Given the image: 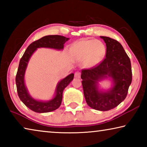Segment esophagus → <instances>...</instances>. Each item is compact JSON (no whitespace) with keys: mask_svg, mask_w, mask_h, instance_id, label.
Masks as SVG:
<instances>
[{"mask_svg":"<svg viewBox=\"0 0 147 147\" xmlns=\"http://www.w3.org/2000/svg\"><path fill=\"white\" fill-rule=\"evenodd\" d=\"M80 76H81V73H80V72H79V71H76L75 74H74V76H75L76 78H80Z\"/></svg>","mask_w":147,"mask_h":147,"instance_id":"1","label":"esophagus"}]
</instances>
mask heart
<instances>
[{
	"mask_svg": "<svg viewBox=\"0 0 147 147\" xmlns=\"http://www.w3.org/2000/svg\"><path fill=\"white\" fill-rule=\"evenodd\" d=\"M104 45L98 40H83L76 47V53L79 58L86 57V63L92 66L100 61L105 54Z\"/></svg>",
	"mask_w": 147,
	"mask_h": 147,
	"instance_id": "obj_1",
	"label": "heart"
}]
</instances>
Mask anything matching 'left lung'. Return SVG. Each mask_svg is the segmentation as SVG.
Listing matches in <instances>:
<instances>
[{
    "label": "left lung",
    "mask_w": 147,
    "mask_h": 147,
    "mask_svg": "<svg viewBox=\"0 0 147 147\" xmlns=\"http://www.w3.org/2000/svg\"><path fill=\"white\" fill-rule=\"evenodd\" d=\"M106 45V57L100 63L82 70L84 94L87 104L99 111H108L117 106L126 97L131 83V62L123 46L115 39L100 36ZM109 76L114 86L109 92H99L97 82Z\"/></svg>",
    "instance_id": "left-lung-1"
}]
</instances>
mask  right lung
Listing matches in <instances>:
<instances>
[{"label":"right lung","instance_id":"right-lung-1","mask_svg":"<svg viewBox=\"0 0 147 147\" xmlns=\"http://www.w3.org/2000/svg\"><path fill=\"white\" fill-rule=\"evenodd\" d=\"M69 39L67 38L58 35H50V36H44L38 40L32 42L26 49L23 56L20 59L16 77L17 93L20 100L23 102L24 105L35 112L47 113L58 109L61 105L63 89L73 80L74 74H69L59 82L56 88V96L53 100L49 102L36 100L29 95L24 82V72L29 59L34 52L39 47H48V48L59 50L62 49H63L64 43Z\"/></svg>","mask_w":147,"mask_h":147}]
</instances>
